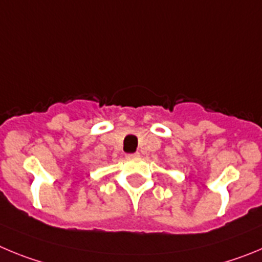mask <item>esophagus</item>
<instances>
[{
  "label": "esophagus",
  "instance_id": "1",
  "mask_svg": "<svg viewBox=\"0 0 262 262\" xmlns=\"http://www.w3.org/2000/svg\"><path fill=\"white\" fill-rule=\"evenodd\" d=\"M140 157V152H133V154H128L126 158H138Z\"/></svg>",
  "mask_w": 262,
  "mask_h": 262
}]
</instances>
